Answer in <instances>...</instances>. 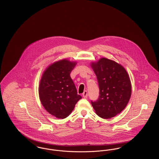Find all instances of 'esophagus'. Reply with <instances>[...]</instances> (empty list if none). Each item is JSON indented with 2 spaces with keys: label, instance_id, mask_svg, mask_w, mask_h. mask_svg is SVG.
<instances>
[{
  "label": "esophagus",
  "instance_id": "esophagus-1",
  "mask_svg": "<svg viewBox=\"0 0 159 159\" xmlns=\"http://www.w3.org/2000/svg\"><path fill=\"white\" fill-rule=\"evenodd\" d=\"M82 95H83V97L84 98H86L88 97V92L86 91H84V92H83V94H82Z\"/></svg>",
  "mask_w": 159,
  "mask_h": 159
}]
</instances>
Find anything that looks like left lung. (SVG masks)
<instances>
[{"mask_svg": "<svg viewBox=\"0 0 159 159\" xmlns=\"http://www.w3.org/2000/svg\"><path fill=\"white\" fill-rule=\"evenodd\" d=\"M98 83L99 95L91 104L97 114L108 119L120 113L127 106L131 96L128 74L121 65L105 58L92 62Z\"/></svg>", "mask_w": 159, "mask_h": 159, "instance_id": "obj_1", "label": "left lung"}]
</instances>
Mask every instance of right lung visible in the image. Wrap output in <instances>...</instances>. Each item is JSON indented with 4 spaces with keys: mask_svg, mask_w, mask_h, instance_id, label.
<instances>
[{
    "mask_svg": "<svg viewBox=\"0 0 159 159\" xmlns=\"http://www.w3.org/2000/svg\"><path fill=\"white\" fill-rule=\"evenodd\" d=\"M76 62L67 60L57 61L45 71L39 93L40 101L49 113L64 119L72 112L82 97L70 76Z\"/></svg>",
    "mask_w": 159,
    "mask_h": 159,
    "instance_id": "1",
    "label": "right lung"
}]
</instances>
